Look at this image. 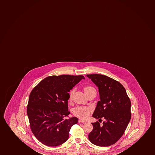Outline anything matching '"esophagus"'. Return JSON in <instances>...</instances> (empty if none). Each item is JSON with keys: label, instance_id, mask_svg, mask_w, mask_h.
Listing matches in <instances>:
<instances>
[{"label": "esophagus", "instance_id": "obj_1", "mask_svg": "<svg viewBox=\"0 0 155 155\" xmlns=\"http://www.w3.org/2000/svg\"><path fill=\"white\" fill-rule=\"evenodd\" d=\"M78 122L79 123H85L86 121L82 119H78Z\"/></svg>", "mask_w": 155, "mask_h": 155}]
</instances>
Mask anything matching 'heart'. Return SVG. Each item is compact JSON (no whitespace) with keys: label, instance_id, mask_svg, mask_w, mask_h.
Listing matches in <instances>:
<instances>
[{"label":"heart","instance_id":"obj_1","mask_svg":"<svg viewBox=\"0 0 155 155\" xmlns=\"http://www.w3.org/2000/svg\"><path fill=\"white\" fill-rule=\"evenodd\" d=\"M84 93L86 94L89 93L91 91L95 90L94 88L91 86H86L83 88ZM74 92V90L72 89L70 91L69 93V99H70ZM91 110L89 107H84V106H78L74 109L73 110V114L77 117L82 119H85L87 118L89 115L91 114Z\"/></svg>","mask_w":155,"mask_h":155}]
</instances>
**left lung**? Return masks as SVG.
<instances>
[{"label":"left lung","mask_w":155,"mask_h":155,"mask_svg":"<svg viewBox=\"0 0 155 155\" xmlns=\"http://www.w3.org/2000/svg\"><path fill=\"white\" fill-rule=\"evenodd\" d=\"M98 86L100 100L95 109L93 117L106 119L102 125L92 123L93 129L88 138L93 144L109 146L117 142L124 134L130 121L131 101L124 87L119 82L104 75H86Z\"/></svg>","instance_id":"left-lung-1"}]
</instances>
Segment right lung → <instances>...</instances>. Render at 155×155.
Segmentation results:
<instances>
[{
  "instance_id": "1",
  "label": "right lung",
  "mask_w": 155,
  "mask_h": 155,
  "mask_svg": "<svg viewBox=\"0 0 155 155\" xmlns=\"http://www.w3.org/2000/svg\"><path fill=\"white\" fill-rule=\"evenodd\" d=\"M85 79L83 75H61L46 77L30 93L27 113L30 129L35 137L48 146L65 142L71 127L78 122L75 117L65 119L69 115L68 100L70 91Z\"/></svg>"
}]
</instances>
